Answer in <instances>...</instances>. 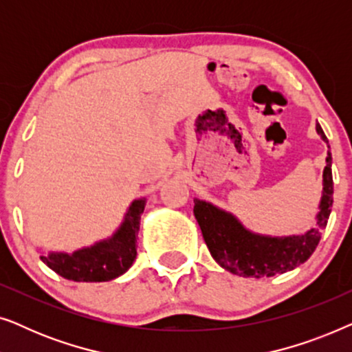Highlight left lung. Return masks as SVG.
Masks as SVG:
<instances>
[{
	"mask_svg": "<svg viewBox=\"0 0 352 352\" xmlns=\"http://www.w3.org/2000/svg\"><path fill=\"white\" fill-rule=\"evenodd\" d=\"M316 131L329 146L324 129L316 124ZM330 148V146H329ZM327 165L322 175V197L316 226L305 234L296 235H264L256 234L229 211L206 200L194 199V214L199 223L205 243L211 256L226 271L240 277H272L300 266L314 253L322 230L333 205V177H331V153L327 152Z\"/></svg>",
	"mask_w": 352,
	"mask_h": 352,
	"instance_id": "obj_1",
	"label": "left lung"
}]
</instances>
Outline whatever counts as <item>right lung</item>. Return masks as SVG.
<instances>
[{
    "label": "right lung",
    "mask_w": 352,
    "mask_h": 352,
    "mask_svg": "<svg viewBox=\"0 0 352 352\" xmlns=\"http://www.w3.org/2000/svg\"><path fill=\"white\" fill-rule=\"evenodd\" d=\"M146 197L133 200L118 229L107 239L74 253L50 252L40 259L60 277L74 282H109L128 271L136 259V242Z\"/></svg>",
    "instance_id": "1"
}]
</instances>
